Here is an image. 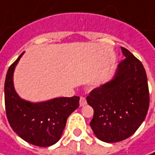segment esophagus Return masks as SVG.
Wrapping results in <instances>:
<instances>
[{
    "label": "esophagus",
    "instance_id": "34e87169",
    "mask_svg": "<svg viewBox=\"0 0 155 155\" xmlns=\"http://www.w3.org/2000/svg\"><path fill=\"white\" fill-rule=\"evenodd\" d=\"M79 104H80V106H84L85 104H86V99L85 97H80V101H79Z\"/></svg>",
    "mask_w": 155,
    "mask_h": 155
}]
</instances>
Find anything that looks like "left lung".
I'll list each match as a JSON object with an SVG mask.
<instances>
[{"mask_svg": "<svg viewBox=\"0 0 155 155\" xmlns=\"http://www.w3.org/2000/svg\"><path fill=\"white\" fill-rule=\"evenodd\" d=\"M121 48L125 58L113 78L92 90L86 97L94 110L90 125L99 140L108 143L131 136L146 118L149 107L143 64L126 48Z\"/></svg>", "mask_w": 155, "mask_h": 155, "instance_id": "8db88e82", "label": "left lung"}]
</instances>
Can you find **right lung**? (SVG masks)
Returning a JSON list of instances; mask_svg holds the SVG:
<instances>
[{
  "mask_svg": "<svg viewBox=\"0 0 155 155\" xmlns=\"http://www.w3.org/2000/svg\"><path fill=\"white\" fill-rule=\"evenodd\" d=\"M24 52L13 63L6 76L5 108L13 130L27 142L38 147H50L61 138L69 116L79 106V97H57L31 103L20 97L14 86L15 66Z\"/></svg>",
  "mask_w": 155,
  "mask_h": 155,
  "instance_id": "add662e5",
  "label": "right lung"
}]
</instances>
